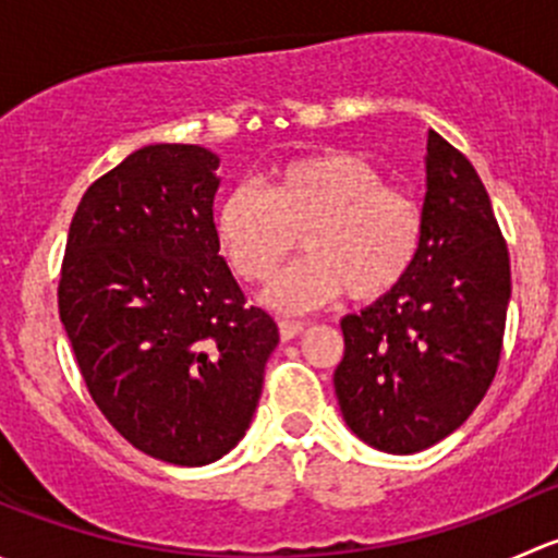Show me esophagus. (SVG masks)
Returning <instances> with one entry per match:
<instances>
[{
	"instance_id": "esophagus-1",
	"label": "esophagus",
	"mask_w": 558,
	"mask_h": 558,
	"mask_svg": "<svg viewBox=\"0 0 558 558\" xmlns=\"http://www.w3.org/2000/svg\"><path fill=\"white\" fill-rule=\"evenodd\" d=\"M278 329H280V337H283V340H294V337L300 335L302 329H305V324H302V320L280 318V320H278Z\"/></svg>"
}]
</instances>
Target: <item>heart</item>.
<instances>
[{
  "instance_id": "obj_1",
  "label": "heart",
  "mask_w": 558,
  "mask_h": 558,
  "mask_svg": "<svg viewBox=\"0 0 558 558\" xmlns=\"http://www.w3.org/2000/svg\"><path fill=\"white\" fill-rule=\"evenodd\" d=\"M221 256L238 278L262 283L294 251L305 256L264 291L275 311L302 313L342 291L353 302L391 294L415 267L424 218L413 196L388 185L373 161L348 150H315L272 167L256 185H238L213 218Z\"/></svg>"
}]
</instances>
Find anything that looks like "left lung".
Segmentation results:
<instances>
[{
    "label": "left lung",
    "instance_id": "obj_1",
    "mask_svg": "<svg viewBox=\"0 0 558 558\" xmlns=\"http://www.w3.org/2000/svg\"><path fill=\"white\" fill-rule=\"evenodd\" d=\"M424 243L408 278L340 320L342 418L386 453H418L481 404L502 356L510 253L492 199L461 150L426 140Z\"/></svg>",
    "mask_w": 558,
    "mask_h": 558
}]
</instances>
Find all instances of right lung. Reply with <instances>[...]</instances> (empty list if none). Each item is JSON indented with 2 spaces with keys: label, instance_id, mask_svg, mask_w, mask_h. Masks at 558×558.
<instances>
[{
  "label": "right lung",
  "instance_id": "add662e5",
  "mask_svg": "<svg viewBox=\"0 0 558 558\" xmlns=\"http://www.w3.org/2000/svg\"><path fill=\"white\" fill-rule=\"evenodd\" d=\"M218 156L145 145L83 194L59 315L88 393L137 451L180 466L243 440L278 345L218 253Z\"/></svg>",
  "mask_w": 558,
  "mask_h": 558
}]
</instances>
